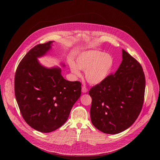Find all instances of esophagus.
I'll return each instance as SVG.
<instances>
[{"label":"esophagus","mask_w":160,"mask_h":160,"mask_svg":"<svg viewBox=\"0 0 160 160\" xmlns=\"http://www.w3.org/2000/svg\"><path fill=\"white\" fill-rule=\"evenodd\" d=\"M82 91L83 92V93H87L88 91V88L86 86H83L82 87Z\"/></svg>","instance_id":"34e87169"}]
</instances>
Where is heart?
Segmentation results:
<instances>
[{"label":"heart","mask_w":160,"mask_h":160,"mask_svg":"<svg viewBox=\"0 0 160 160\" xmlns=\"http://www.w3.org/2000/svg\"><path fill=\"white\" fill-rule=\"evenodd\" d=\"M74 62H70L71 72L76 76L81 75L80 69L85 71V77L91 84L102 82L111 72L113 65V58L109 54L98 50H89L81 53Z\"/></svg>","instance_id":"1"}]
</instances>
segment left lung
Instances as JSON below:
<instances>
[{
  "label": "left lung",
  "instance_id": "left-lung-1",
  "mask_svg": "<svg viewBox=\"0 0 160 160\" xmlns=\"http://www.w3.org/2000/svg\"><path fill=\"white\" fill-rule=\"evenodd\" d=\"M145 77L141 64L122 49V61L115 74L91 88V122L100 131L116 134L128 128L144 102Z\"/></svg>",
  "mask_w": 160,
  "mask_h": 160
}]
</instances>
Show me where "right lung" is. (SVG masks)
<instances>
[{"label": "right lung", "mask_w": 160, "mask_h": 160, "mask_svg": "<svg viewBox=\"0 0 160 160\" xmlns=\"http://www.w3.org/2000/svg\"><path fill=\"white\" fill-rule=\"evenodd\" d=\"M52 41L31 48L15 74V95L21 113L30 127L48 133L66 122L81 95V82L66 80L60 68L47 69L37 58L51 48Z\"/></svg>", "instance_id": "obj_1"}]
</instances>
